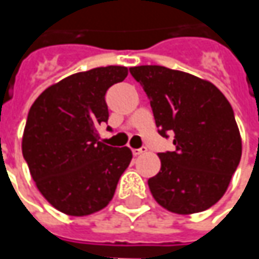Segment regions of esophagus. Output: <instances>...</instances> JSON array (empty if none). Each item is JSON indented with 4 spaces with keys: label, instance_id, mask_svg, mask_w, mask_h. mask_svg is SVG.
Here are the masks:
<instances>
[{
    "label": "esophagus",
    "instance_id": "esophagus-1",
    "mask_svg": "<svg viewBox=\"0 0 259 259\" xmlns=\"http://www.w3.org/2000/svg\"><path fill=\"white\" fill-rule=\"evenodd\" d=\"M145 151H147V148H145V147H141V148H133V154L134 155L143 154V153H145Z\"/></svg>",
    "mask_w": 259,
    "mask_h": 259
}]
</instances>
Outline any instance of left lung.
<instances>
[{
	"label": "left lung",
	"mask_w": 259,
	"mask_h": 259,
	"mask_svg": "<svg viewBox=\"0 0 259 259\" xmlns=\"http://www.w3.org/2000/svg\"><path fill=\"white\" fill-rule=\"evenodd\" d=\"M150 99L158 134H174V151L160 153L148 179L151 194L179 214L203 212L226 192L241 161L242 141L225 95L200 77L164 66L130 69Z\"/></svg>",
	"instance_id": "left-lung-1"
}]
</instances>
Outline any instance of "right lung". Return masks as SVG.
Here are the masks:
<instances>
[{"instance_id":"add662e5","label":"right lung","mask_w":259,"mask_h":259,"mask_svg":"<svg viewBox=\"0 0 259 259\" xmlns=\"http://www.w3.org/2000/svg\"><path fill=\"white\" fill-rule=\"evenodd\" d=\"M126 75L124 66H106L67 76L28 111L24 160L40 193L63 213L86 216L104 209L131 163L128 147L104 144L98 134L109 116L105 94Z\"/></svg>"}]
</instances>
